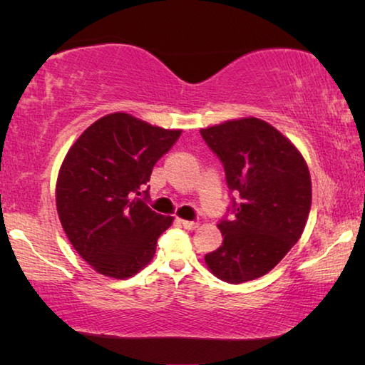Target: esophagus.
<instances>
[{
  "label": "esophagus",
  "mask_w": 365,
  "mask_h": 365,
  "mask_svg": "<svg viewBox=\"0 0 365 365\" xmlns=\"http://www.w3.org/2000/svg\"><path fill=\"white\" fill-rule=\"evenodd\" d=\"M180 224L187 228V230H196L197 227H200V224L197 222H193V220H180Z\"/></svg>",
  "instance_id": "obj_1"
}]
</instances>
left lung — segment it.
<instances>
[{"label":"left lung","mask_w":365,"mask_h":365,"mask_svg":"<svg viewBox=\"0 0 365 365\" xmlns=\"http://www.w3.org/2000/svg\"><path fill=\"white\" fill-rule=\"evenodd\" d=\"M220 158L228 188L238 195L235 217L217 224L224 242L205 256L207 269L228 283L270 272L304 232L312 201L307 164L292 141L257 117L201 128Z\"/></svg>","instance_id":"left-lung-1"}]
</instances>
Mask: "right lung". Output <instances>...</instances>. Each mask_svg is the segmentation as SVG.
Returning <instances> with one entry per match:
<instances>
[{
	"label": "right lung",
	"instance_id": "1",
	"mask_svg": "<svg viewBox=\"0 0 365 365\" xmlns=\"http://www.w3.org/2000/svg\"><path fill=\"white\" fill-rule=\"evenodd\" d=\"M180 133L113 113L67 151L56 180L58 215L73 250L98 274L125 280L153 261L174 217L156 214L140 196Z\"/></svg>",
	"mask_w": 365,
	"mask_h": 365
}]
</instances>
